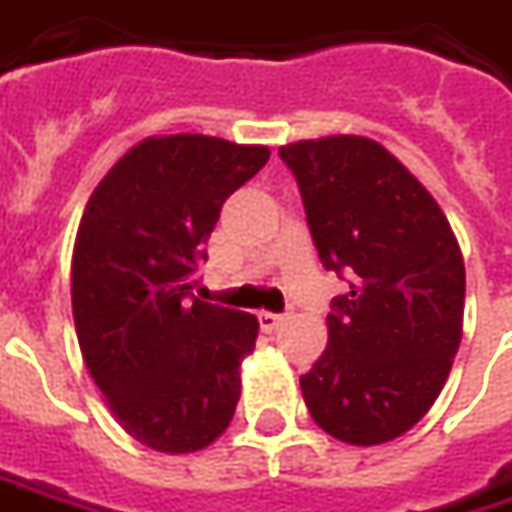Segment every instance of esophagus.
Wrapping results in <instances>:
<instances>
[{
	"instance_id": "34e87169",
	"label": "esophagus",
	"mask_w": 512,
	"mask_h": 512,
	"mask_svg": "<svg viewBox=\"0 0 512 512\" xmlns=\"http://www.w3.org/2000/svg\"><path fill=\"white\" fill-rule=\"evenodd\" d=\"M257 321H260V329H263V332H275V329H280V326H283L286 315H275V312H260V315H257Z\"/></svg>"
}]
</instances>
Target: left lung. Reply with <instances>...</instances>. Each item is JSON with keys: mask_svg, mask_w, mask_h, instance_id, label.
<instances>
[{"mask_svg": "<svg viewBox=\"0 0 512 512\" xmlns=\"http://www.w3.org/2000/svg\"><path fill=\"white\" fill-rule=\"evenodd\" d=\"M332 298L329 346L300 375L315 424L372 447L415 427L444 387L464 318V260L433 194L384 145L323 137L283 145Z\"/></svg>", "mask_w": 512, "mask_h": 512, "instance_id": "obj_1", "label": "left lung"}]
</instances>
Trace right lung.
I'll list each match as a JSON object with an SVG mask.
<instances>
[{
  "label": "right lung",
  "instance_id": "add662e5",
  "mask_svg": "<svg viewBox=\"0 0 512 512\" xmlns=\"http://www.w3.org/2000/svg\"><path fill=\"white\" fill-rule=\"evenodd\" d=\"M266 160L263 145L151 137L102 177L79 220V349L125 433L151 450H203L232 421L257 318L194 298V272L226 197Z\"/></svg>",
  "mask_w": 512,
  "mask_h": 512
}]
</instances>
